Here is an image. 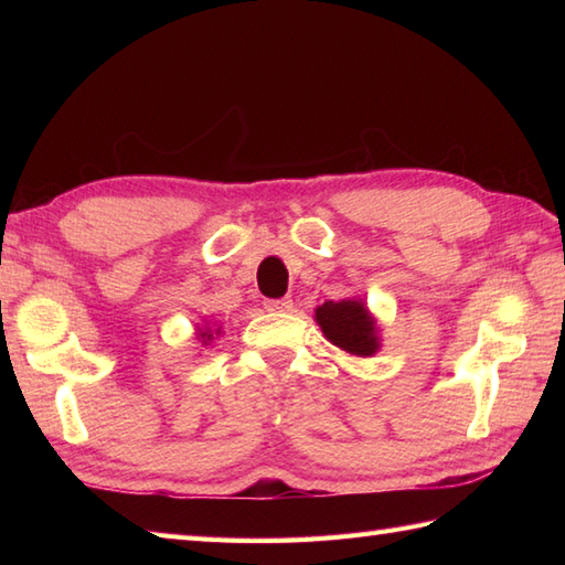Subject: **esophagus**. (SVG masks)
Segmentation results:
<instances>
[{
    "label": "esophagus",
    "mask_w": 565,
    "mask_h": 565,
    "mask_svg": "<svg viewBox=\"0 0 565 565\" xmlns=\"http://www.w3.org/2000/svg\"><path fill=\"white\" fill-rule=\"evenodd\" d=\"M264 308L271 310V313H284V310L294 308V301L291 298H267V301H264Z\"/></svg>",
    "instance_id": "esophagus-1"
}]
</instances>
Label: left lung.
<instances>
[{
    "label": "left lung",
    "mask_w": 565,
    "mask_h": 565,
    "mask_svg": "<svg viewBox=\"0 0 565 565\" xmlns=\"http://www.w3.org/2000/svg\"><path fill=\"white\" fill-rule=\"evenodd\" d=\"M316 320L322 332H326V338L344 352L356 356H371L379 350L374 320L369 318L364 303L328 301L316 310Z\"/></svg>",
    "instance_id": "8db88e82"
}]
</instances>
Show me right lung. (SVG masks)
<instances>
[{"label":"right lung","instance_id":"1","mask_svg":"<svg viewBox=\"0 0 565 565\" xmlns=\"http://www.w3.org/2000/svg\"><path fill=\"white\" fill-rule=\"evenodd\" d=\"M201 340H211V334H209V330H203V332H201Z\"/></svg>","mask_w":565,"mask_h":565}]
</instances>
